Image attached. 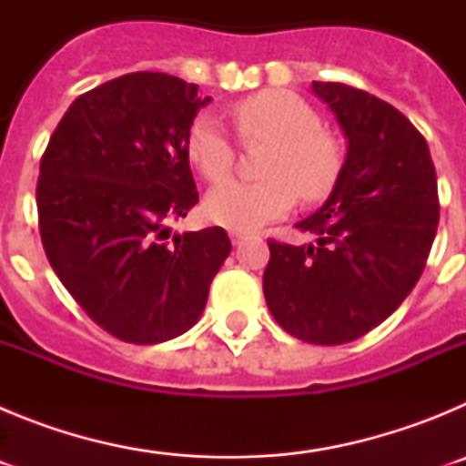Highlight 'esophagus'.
<instances>
[{
    "label": "esophagus",
    "mask_w": 466,
    "mask_h": 466,
    "mask_svg": "<svg viewBox=\"0 0 466 466\" xmlns=\"http://www.w3.org/2000/svg\"><path fill=\"white\" fill-rule=\"evenodd\" d=\"M245 238H247L245 230H230V240H233V245H240Z\"/></svg>",
    "instance_id": "esophagus-1"
}]
</instances>
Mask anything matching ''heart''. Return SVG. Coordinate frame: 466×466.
Listing matches in <instances>:
<instances>
[{
  "instance_id": "b5f03b06",
  "label": "heart",
  "mask_w": 466,
  "mask_h": 466,
  "mask_svg": "<svg viewBox=\"0 0 466 466\" xmlns=\"http://www.w3.org/2000/svg\"><path fill=\"white\" fill-rule=\"evenodd\" d=\"M233 118L245 139L270 142L258 182L226 179L205 198V214L233 230H254L279 219L296 203H317L331 193L343 167L336 139L322 130V118L289 90H261L238 102ZM187 156L198 172L217 182L236 160V149L219 118L203 111L187 130Z\"/></svg>"
}]
</instances>
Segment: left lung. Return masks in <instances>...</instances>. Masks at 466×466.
<instances>
[{"label": "left lung", "mask_w": 466, "mask_h": 466, "mask_svg": "<svg viewBox=\"0 0 466 466\" xmlns=\"http://www.w3.org/2000/svg\"><path fill=\"white\" fill-rule=\"evenodd\" d=\"M343 127L348 154L327 203L296 228L310 245L268 240L263 296L294 339L343 345L376 329L425 270L439 226L430 147L392 105L366 90L312 81Z\"/></svg>", "instance_id": "8db88e82"}]
</instances>
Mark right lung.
Masks as SVG:
<instances>
[{
    "label": "right lung",
    "mask_w": 466,
    "mask_h": 466,
    "mask_svg": "<svg viewBox=\"0 0 466 466\" xmlns=\"http://www.w3.org/2000/svg\"><path fill=\"white\" fill-rule=\"evenodd\" d=\"M208 102L170 74H126L79 95L41 158L48 263L86 315L126 343L187 333L230 254L219 226L167 228L198 203L187 130Z\"/></svg>",
    "instance_id": "right-lung-1"
}]
</instances>
